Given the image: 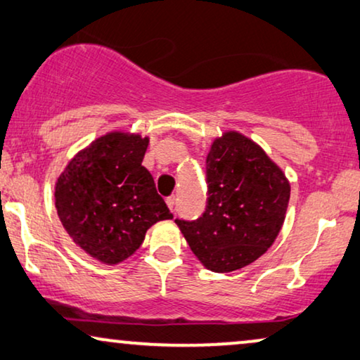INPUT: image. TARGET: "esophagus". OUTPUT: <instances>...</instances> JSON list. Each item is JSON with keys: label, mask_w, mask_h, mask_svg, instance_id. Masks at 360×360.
Instances as JSON below:
<instances>
[{"label": "esophagus", "mask_w": 360, "mask_h": 360, "mask_svg": "<svg viewBox=\"0 0 360 360\" xmlns=\"http://www.w3.org/2000/svg\"><path fill=\"white\" fill-rule=\"evenodd\" d=\"M166 204H168L169 210L173 212V210H174V207H176V195H169L168 199H166Z\"/></svg>", "instance_id": "obj_1"}]
</instances>
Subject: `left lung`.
Here are the masks:
<instances>
[{"label": "left lung", "mask_w": 360, "mask_h": 360, "mask_svg": "<svg viewBox=\"0 0 360 360\" xmlns=\"http://www.w3.org/2000/svg\"><path fill=\"white\" fill-rule=\"evenodd\" d=\"M207 205L195 220L176 224L202 264L214 272L241 269L279 235L290 184L279 166L246 136L226 131L205 161Z\"/></svg>", "instance_id": "obj_1"}]
</instances>
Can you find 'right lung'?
<instances>
[{
	"instance_id": "right-lung-1",
	"label": "right lung",
	"mask_w": 360,
	"mask_h": 360,
	"mask_svg": "<svg viewBox=\"0 0 360 360\" xmlns=\"http://www.w3.org/2000/svg\"><path fill=\"white\" fill-rule=\"evenodd\" d=\"M148 139L112 131L70 161L55 186L60 221L89 256L117 264L139 250L145 233L173 219L153 176L141 166Z\"/></svg>"
}]
</instances>
